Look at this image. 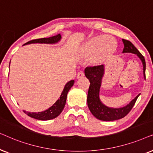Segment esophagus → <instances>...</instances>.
<instances>
[{
	"mask_svg": "<svg viewBox=\"0 0 153 153\" xmlns=\"http://www.w3.org/2000/svg\"><path fill=\"white\" fill-rule=\"evenodd\" d=\"M85 75V73L83 71H80V72L78 73V75H77V78H82Z\"/></svg>",
	"mask_w": 153,
	"mask_h": 153,
	"instance_id": "esophagus-1",
	"label": "esophagus"
}]
</instances>
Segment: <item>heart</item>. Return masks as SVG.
<instances>
[{"label":"heart","instance_id":"heart-1","mask_svg":"<svg viewBox=\"0 0 153 153\" xmlns=\"http://www.w3.org/2000/svg\"><path fill=\"white\" fill-rule=\"evenodd\" d=\"M117 42L112 36H99L86 42L81 50L84 58H92L94 64H101L108 59L115 52Z\"/></svg>","mask_w":153,"mask_h":153}]
</instances>
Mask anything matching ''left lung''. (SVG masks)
Segmentation results:
<instances>
[{"instance_id":"1","label":"left lung","mask_w":153,"mask_h":153,"mask_svg":"<svg viewBox=\"0 0 153 153\" xmlns=\"http://www.w3.org/2000/svg\"><path fill=\"white\" fill-rule=\"evenodd\" d=\"M123 42L124 43L123 53H133L141 60L143 66V75L146 79V61L144 56L129 40L123 39ZM85 74L90 82L87 94V105L89 111L96 118L103 121H113L125 117L129 113L140 94L126 106L120 108H109L103 104L99 99V91L104 74V65L87 67L85 69Z\"/></svg>"}]
</instances>
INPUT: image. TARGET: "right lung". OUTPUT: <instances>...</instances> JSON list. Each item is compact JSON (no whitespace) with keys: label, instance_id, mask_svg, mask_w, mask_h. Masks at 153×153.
Returning a JSON list of instances; mask_svg holds the SVG:
<instances>
[{"label":"right lung","instance_id":"obj_1","mask_svg":"<svg viewBox=\"0 0 153 153\" xmlns=\"http://www.w3.org/2000/svg\"><path fill=\"white\" fill-rule=\"evenodd\" d=\"M62 38L60 34H58L56 36H54L50 38H39V39L32 40L30 41H28L26 43L24 44V45L27 44H31V43H45V44H54L58 42ZM75 81L72 80L67 82L66 85H65L64 90H63L62 94H61L59 99L56 101L55 103L53 104L50 108H49L48 110L45 111L38 112V113H30V112H26L24 111L26 115L30 116L33 118L35 119L39 120H49L54 119L60 115L62 113L64 108L66 104V97L67 94H68L69 89L73 87V84H74Z\"/></svg>","mask_w":153,"mask_h":153}]
</instances>
